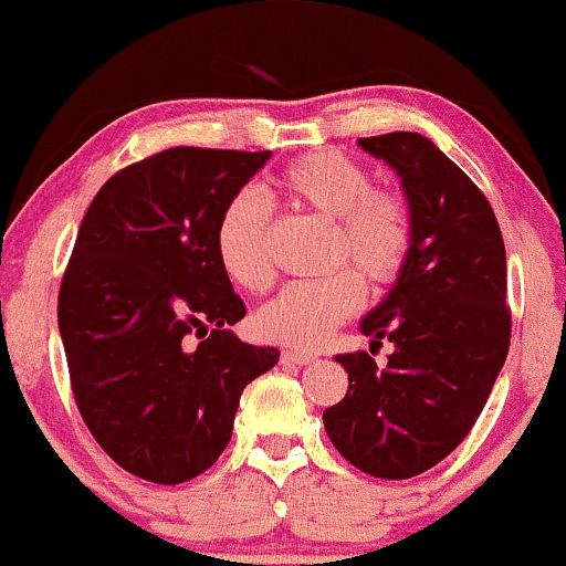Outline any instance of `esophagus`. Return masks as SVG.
<instances>
[{
    "label": "esophagus",
    "instance_id": "obj_1",
    "mask_svg": "<svg viewBox=\"0 0 566 566\" xmlns=\"http://www.w3.org/2000/svg\"><path fill=\"white\" fill-rule=\"evenodd\" d=\"M316 359V354L313 352H302V348H285L281 354V363L283 365H307Z\"/></svg>",
    "mask_w": 566,
    "mask_h": 566
}]
</instances>
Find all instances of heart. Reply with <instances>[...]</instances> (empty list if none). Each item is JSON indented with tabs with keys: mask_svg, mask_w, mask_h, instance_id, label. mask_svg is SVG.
Returning a JSON list of instances; mask_svg holds the SVG:
<instances>
[{
	"mask_svg": "<svg viewBox=\"0 0 566 566\" xmlns=\"http://www.w3.org/2000/svg\"><path fill=\"white\" fill-rule=\"evenodd\" d=\"M283 201L332 218V261H354L373 285H387L403 272L413 248L409 201L389 188H370V174L354 157L318 149L291 160L275 177ZM272 214L259 196L234 193L214 220V259L231 283L264 291L275 277ZM365 302V283L352 266L318 281L285 285L255 313V332L272 343L318 348Z\"/></svg>",
	"mask_w": 566,
	"mask_h": 566,
	"instance_id": "1",
	"label": "heart"
}]
</instances>
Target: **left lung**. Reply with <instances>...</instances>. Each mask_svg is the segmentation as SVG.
<instances>
[{"label": "left lung", "mask_w": 566, "mask_h": 566, "mask_svg": "<svg viewBox=\"0 0 566 566\" xmlns=\"http://www.w3.org/2000/svg\"><path fill=\"white\" fill-rule=\"evenodd\" d=\"M400 174L413 248L387 300L363 322L395 352L340 354L348 392L324 411L332 444L359 471L409 480L433 469L474 428L506 352V253L485 193L419 133L359 138Z\"/></svg>", "instance_id": "left-lung-1"}]
</instances>
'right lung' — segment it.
<instances>
[{"label": "right lung", "mask_w": 566, "mask_h": 566, "mask_svg": "<svg viewBox=\"0 0 566 566\" xmlns=\"http://www.w3.org/2000/svg\"><path fill=\"white\" fill-rule=\"evenodd\" d=\"M266 160V149H163L116 171L81 220L56 302L70 387L97 444L142 480L203 474L242 389L281 357L229 329L244 302L212 242L223 203Z\"/></svg>", "instance_id": "obj_1"}]
</instances>
